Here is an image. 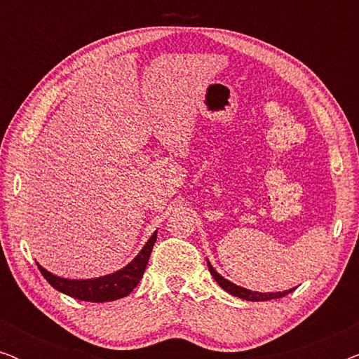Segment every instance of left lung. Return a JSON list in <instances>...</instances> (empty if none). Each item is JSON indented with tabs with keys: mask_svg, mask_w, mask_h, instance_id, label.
<instances>
[{
	"mask_svg": "<svg viewBox=\"0 0 359 359\" xmlns=\"http://www.w3.org/2000/svg\"><path fill=\"white\" fill-rule=\"evenodd\" d=\"M208 266H209V271L212 274V278L217 281V284L220 287L224 289V291H227L229 294H232L235 297H240V299H245V301H252V302H259V301H271V299H281L286 296V294L292 292L294 289H289V291H279V292H258V291H252V289H245L242 286H237V284L230 283L229 279H225L224 276H220V274L215 271L212 264L208 262Z\"/></svg>",
	"mask_w": 359,
	"mask_h": 359,
	"instance_id": "1",
	"label": "left lung"
}]
</instances>
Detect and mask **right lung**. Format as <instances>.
I'll use <instances>...</instances> for the list:
<instances>
[{"label": "right lung", "instance_id": "right-lung-1", "mask_svg": "<svg viewBox=\"0 0 359 359\" xmlns=\"http://www.w3.org/2000/svg\"><path fill=\"white\" fill-rule=\"evenodd\" d=\"M156 242V232L151 233L149 242L144 245L139 255L127 264V266L117 269V271L106 274V276L91 278V279H67L60 278L57 274H52L42 268L37 263L39 269H41L42 276L47 279L52 287L60 291L67 296L75 297L78 301L86 302H109L117 301V299L129 296L134 291V287L139 284L140 278L144 276V271L149 264V258L154 245Z\"/></svg>", "mask_w": 359, "mask_h": 359}]
</instances>
